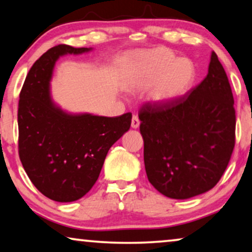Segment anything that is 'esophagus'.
Segmentation results:
<instances>
[{
  "mask_svg": "<svg viewBox=\"0 0 252 252\" xmlns=\"http://www.w3.org/2000/svg\"><path fill=\"white\" fill-rule=\"evenodd\" d=\"M139 126V119L137 116H133V118H131V128H138Z\"/></svg>",
  "mask_w": 252,
  "mask_h": 252,
  "instance_id": "esophagus-1",
  "label": "esophagus"
}]
</instances>
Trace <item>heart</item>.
<instances>
[{
    "label": "heart",
    "instance_id": "obj_1",
    "mask_svg": "<svg viewBox=\"0 0 252 252\" xmlns=\"http://www.w3.org/2000/svg\"><path fill=\"white\" fill-rule=\"evenodd\" d=\"M195 67L187 59H176L172 50L157 47L138 53L127 67V90L149 89V100L158 106L171 103L183 95L192 82Z\"/></svg>",
    "mask_w": 252,
    "mask_h": 252
}]
</instances>
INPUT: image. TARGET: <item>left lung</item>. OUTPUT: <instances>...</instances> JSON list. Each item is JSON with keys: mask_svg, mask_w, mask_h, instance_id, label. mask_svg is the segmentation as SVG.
Returning a JSON list of instances; mask_svg holds the SVG:
<instances>
[{"mask_svg": "<svg viewBox=\"0 0 252 252\" xmlns=\"http://www.w3.org/2000/svg\"><path fill=\"white\" fill-rule=\"evenodd\" d=\"M233 104L229 79L212 52L198 86L171 103L141 108L145 171L158 191L187 199L219 183L235 144Z\"/></svg>", "mask_w": 252, "mask_h": 252, "instance_id": "1", "label": "left lung"}]
</instances>
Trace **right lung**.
<instances>
[{
  "mask_svg": "<svg viewBox=\"0 0 252 252\" xmlns=\"http://www.w3.org/2000/svg\"><path fill=\"white\" fill-rule=\"evenodd\" d=\"M92 48L59 45L34 62L20 92L19 157L34 187L60 203L80 199L94 187L108 151L127 130L131 114L103 117L67 114L50 98L56 61Z\"/></svg>",
  "mask_w": 252,
  "mask_h": 252,
  "instance_id": "add662e5",
  "label": "right lung"
}]
</instances>
